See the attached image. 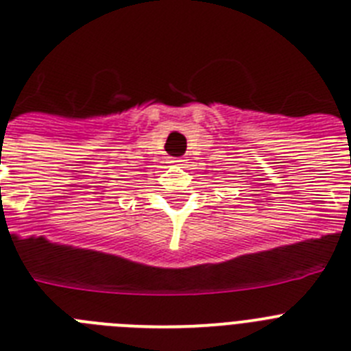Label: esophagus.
Wrapping results in <instances>:
<instances>
[{
	"instance_id": "34e87169",
	"label": "esophagus",
	"mask_w": 351,
	"mask_h": 351,
	"mask_svg": "<svg viewBox=\"0 0 351 351\" xmlns=\"http://www.w3.org/2000/svg\"><path fill=\"white\" fill-rule=\"evenodd\" d=\"M172 163H176V165H184V160L182 158H173Z\"/></svg>"
}]
</instances>
